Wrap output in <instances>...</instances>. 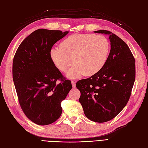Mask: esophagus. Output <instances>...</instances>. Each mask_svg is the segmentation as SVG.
I'll use <instances>...</instances> for the list:
<instances>
[{
    "label": "esophagus",
    "instance_id": "esophagus-1",
    "mask_svg": "<svg viewBox=\"0 0 148 148\" xmlns=\"http://www.w3.org/2000/svg\"><path fill=\"white\" fill-rule=\"evenodd\" d=\"M71 84H72V86L75 88L76 86V82L75 81H71Z\"/></svg>",
    "mask_w": 148,
    "mask_h": 148
}]
</instances>
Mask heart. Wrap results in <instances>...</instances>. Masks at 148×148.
Wrapping results in <instances>:
<instances>
[{
	"label": "heart",
	"instance_id": "b5f03b06",
	"mask_svg": "<svg viewBox=\"0 0 148 148\" xmlns=\"http://www.w3.org/2000/svg\"><path fill=\"white\" fill-rule=\"evenodd\" d=\"M110 49L109 41L103 35L77 34L67 37L60 47L51 49L50 55L55 66L63 72L75 62L77 65L68 76L78 78L83 74L92 76L100 71L107 61Z\"/></svg>",
	"mask_w": 148,
	"mask_h": 148
}]
</instances>
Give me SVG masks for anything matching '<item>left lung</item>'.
<instances>
[{
    "mask_svg": "<svg viewBox=\"0 0 148 148\" xmlns=\"http://www.w3.org/2000/svg\"><path fill=\"white\" fill-rule=\"evenodd\" d=\"M95 33L110 35L111 50L103 69L91 77L79 80V101L86 116L97 123L108 121L128 102L135 81V60L129 47L117 35L105 30Z\"/></svg>",
    "mask_w": 148,
    "mask_h": 148,
    "instance_id": "obj_1",
    "label": "left lung"
}]
</instances>
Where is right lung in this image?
<instances>
[{"label": "right lung", "mask_w": 148, "mask_h": 148, "mask_svg": "<svg viewBox=\"0 0 148 148\" xmlns=\"http://www.w3.org/2000/svg\"><path fill=\"white\" fill-rule=\"evenodd\" d=\"M68 33L38 29L24 39L14 55L12 77L19 104L26 116L38 125L57 120L61 102L72 88L50 55L51 47Z\"/></svg>", "instance_id": "obj_1"}]
</instances>
